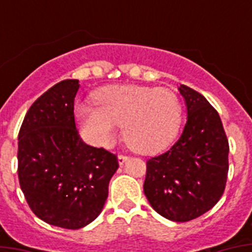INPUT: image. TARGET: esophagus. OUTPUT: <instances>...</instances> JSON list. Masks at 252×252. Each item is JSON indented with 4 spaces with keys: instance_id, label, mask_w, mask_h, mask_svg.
<instances>
[{
    "instance_id": "34e87169",
    "label": "esophagus",
    "mask_w": 252,
    "mask_h": 252,
    "mask_svg": "<svg viewBox=\"0 0 252 252\" xmlns=\"http://www.w3.org/2000/svg\"><path fill=\"white\" fill-rule=\"evenodd\" d=\"M128 156H126V154H119V157H118V161H119V165H123L124 162L128 159Z\"/></svg>"
}]
</instances>
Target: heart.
Masks as SVG:
<instances>
[{
    "label": "heart",
    "mask_w": 252,
    "mask_h": 252,
    "mask_svg": "<svg viewBox=\"0 0 252 252\" xmlns=\"http://www.w3.org/2000/svg\"><path fill=\"white\" fill-rule=\"evenodd\" d=\"M96 106L78 104L81 133L93 145L110 146L119 126L132 149L153 154L166 149L179 132L183 107L174 91L138 85H114L94 94Z\"/></svg>",
    "instance_id": "1"
}]
</instances>
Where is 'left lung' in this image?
Wrapping results in <instances>:
<instances>
[{
  "instance_id": "obj_1",
  "label": "left lung",
  "mask_w": 252,
  "mask_h": 252,
  "mask_svg": "<svg viewBox=\"0 0 252 252\" xmlns=\"http://www.w3.org/2000/svg\"><path fill=\"white\" fill-rule=\"evenodd\" d=\"M187 123L166 153L146 161L144 193L165 219L187 222L217 204L226 186L229 141L219 112L191 87H179Z\"/></svg>"
}]
</instances>
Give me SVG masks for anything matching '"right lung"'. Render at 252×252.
<instances>
[{"label":"right lung","instance_id":"right-lung-1","mask_svg":"<svg viewBox=\"0 0 252 252\" xmlns=\"http://www.w3.org/2000/svg\"><path fill=\"white\" fill-rule=\"evenodd\" d=\"M78 80L32 103L18 134V178L31 211L53 226L81 229L102 212L118 156L85 144L74 122Z\"/></svg>","mask_w":252,"mask_h":252}]
</instances>
